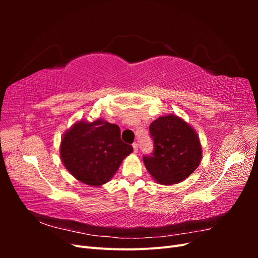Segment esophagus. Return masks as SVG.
<instances>
[{
    "instance_id": "obj_1",
    "label": "esophagus",
    "mask_w": 258,
    "mask_h": 258,
    "mask_svg": "<svg viewBox=\"0 0 258 258\" xmlns=\"http://www.w3.org/2000/svg\"><path fill=\"white\" fill-rule=\"evenodd\" d=\"M132 147H134V152H135V153H138V150H139L138 143H134V144H132Z\"/></svg>"
}]
</instances>
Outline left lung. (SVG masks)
I'll list each match as a JSON object with an SVG mask.
<instances>
[{
    "label": "left lung",
    "instance_id": "obj_1",
    "mask_svg": "<svg viewBox=\"0 0 258 258\" xmlns=\"http://www.w3.org/2000/svg\"><path fill=\"white\" fill-rule=\"evenodd\" d=\"M155 150L144 156L148 173L162 185L184 181L199 166L202 147L199 136L189 123L174 114L160 116L150 126Z\"/></svg>",
    "mask_w": 258,
    "mask_h": 258
}]
</instances>
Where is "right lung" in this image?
<instances>
[{
    "instance_id": "1",
    "label": "right lung",
    "mask_w": 258,
    "mask_h": 258,
    "mask_svg": "<svg viewBox=\"0 0 258 258\" xmlns=\"http://www.w3.org/2000/svg\"><path fill=\"white\" fill-rule=\"evenodd\" d=\"M132 151L134 147L120 140L119 127L101 118L76 121L60 143L66 169L77 181L97 187L110 181Z\"/></svg>"
}]
</instances>
